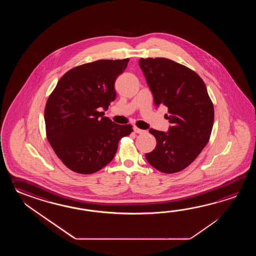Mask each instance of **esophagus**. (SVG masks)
<instances>
[{
  "label": "esophagus",
  "mask_w": 256,
  "mask_h": 256,
  "mask_svg": "<svg viewBox=\"0 0 256 256\" xmlns=\"http://www.w3.org/2000/svg\"><path fill=\"white\" fill-rule=\"evenodd\" d=\"M134 132H136V134H146V130H142L140 128H138V127H134Z\"/></svg>",
  "instance_id": "1"
}]
</instances>
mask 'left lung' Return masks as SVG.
Returning a JSON list of instances; mask_svg holds the SVG:
<instances>
[{
    "mask_svg": "<svg viewBox=\"0 0 256 256\" xmlns=\"http://www.w3.org/2000/svg\"><path fill=\"white\" fill-rule=\"evenodd\" d=\"M139 65L156 105L168 107V132L150 129L156 146L147 162L166 174L180 172L206 146L212 130L214 107L202 78L188 66L164 58H147Z\"/></svg>",
    "mask_w": 256,
    "mask_h": 256,
    "instance_id": "obj_1",
    "label": "left lung"
}]
</instances>
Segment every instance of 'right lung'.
I'll return each instance as SVG.
<instances>
[{
    "instance_id": "obj_1",
    "label": "right lung",
    "mask_w": 256,
    "mask_h": 256,
    "mask_svg": "<svg viewBox=\"0 0 256 256\" xmlns=\"http://www.w3.org/2000/svg\"><path fill=\"white\" fill-rule=\"evenodd\" d=\"M129 58L100 60L71 68L60 78L44 108L46 134L56 156L78 174H93L112 160L132 126L104 116L116 98V78Z\"/></svg>"
}]
</instances>
